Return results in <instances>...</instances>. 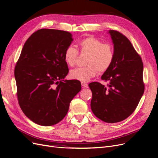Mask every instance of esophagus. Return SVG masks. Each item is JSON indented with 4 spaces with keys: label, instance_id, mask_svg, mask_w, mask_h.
<instances>
[{
    "label": "esophagus",
    "instance_id": "esophagus-1",
    "mask_svg": "<svg viewBox=\"0 0 158 158\" xmlns=\"http://www.w3.org/2000/svg\"><path fill=\"white\" fill-rule=\"evenodd\" d=\"M82 86L83 88H88V85L86 83H84V82H82Z\"/></svg>",
    "mask_w": 158,
    "mask_h": 158
}]
</instances>
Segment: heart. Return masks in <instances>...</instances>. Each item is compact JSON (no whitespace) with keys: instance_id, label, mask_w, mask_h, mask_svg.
I'll return each instance as SVG.
<instances>
[{"instance_id":"heart-1","label":"heart","mask_w":158,"mask_h":158,"mask_svg":"<svg viewBox=\"0 0 158 158\" xmlns=\"http://www.w3.org/2000/svg\"><path fill=\"white\" fill-rule=\"evenodd\" d=\"M78 45L81 53L88 55L85 67L72 70L70 76L72 79L87 82L98 74V71L104 73L109 69L114 59V51L109 44L103 42L93 36H87L81 40ZM78 52L75 47L70 45L64 52V60L69 66H73L77 59Z\"/></svg>"}]
</instances>
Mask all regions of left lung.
<instances>
[{"instance_id":"left-lung-1","label":"left lung","mask_w":158,"mask_h":158,"mask_svg":"<svg viewBox=\"0 0 158 158\" xmlns=\"http://www.w3.org/2000/svg\"><path fill=\"white\" fill-rule=\"evenodd\" d=\"M114 46V59L102 76L107 86L92 82L91 109L102 121L114 123L125 120L135 111L144 94L143 63L131 41L117 31L109 30Z\"/></svg>"}]
</instances>
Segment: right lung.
I'll return each mask as SVG.
<instances>
[{"mask_svg": "<svg viewBox=\"0 0 158 158\" xmlns=\"http://www.w3.org/2000/svg\"><path fill=\"white\" fill-rule=\"evenodd\" d=\"M73 41L68 31L41 29L23 47L14 70L18 103L37 125L52 126L63 120L81 90L78 80H64L69 68L64 52Z\"/></svg>", "mask_w": 158, "mask_h": 158, "instance_id": "obj_1", "label": "right lung"}]
</instances>
